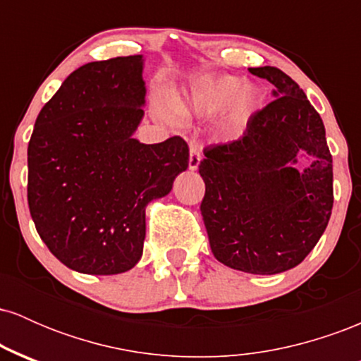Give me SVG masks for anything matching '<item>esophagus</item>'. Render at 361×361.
<instances>
[{
	"label": "esophagus",
	"instance_id": "esophagus-1",
	"mask_svg": "<svg viewBox=\"0 0 361 361\" xmlns=\"http://www.w3.org/2000/svg\"><path fill=\"white\" fill-rule=\"evenodd\" d=\"M200 161H202V149L198 144H192V146H190V159H188L190 171H195V169L198 168V164H200Z\"/></svg>",
	"mask_w": 361,
	"mask_h": 361
}]
</instances>
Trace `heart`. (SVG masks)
<instances>
[{
  "mask_svg": "<svg viewBox=\"0 0 361 361\" xmlns=\"http://www.w3.org/2000/svg\"><path fill=\"white\" fill-rule=\"evenodd\" d=\"M176 115L185 118H212L226 132H241L261 106V90L233 74L198 78L171 100Z\"/></svg>",
  "mask_w": 361,
  "mask_h": 361,
  "instance_id": "1",
  "label": "heart"
}]
</instances>
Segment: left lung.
<instances>
[{
    "label": "left lung",
    "instance_id": "obj_1",
    "mask_svg": "<svg viewBox=\"0 0 361 361\" xmlns=\"http://www.w3.org/2000/svg\"><path fill=\"white\" fill-rule=\"evenodd\" d=\"M250 73L275 86L273 102L241 139L205 149L200 210L221 263L275 275L302 263L324 234L334 200L333 157L321 115L300 86L271 66Z\"/></svg>",
    "mask_w": 361,
    "mask_h": 361
}]
</instances>
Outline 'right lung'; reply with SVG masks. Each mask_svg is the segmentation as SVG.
<instances>
[{"instance_id": "right-lung-1", "label": "right lung", "mask_w": 361, "mask_h": 361, "mask_svg": "<svg viewBox=\"0 0 361 361\" xmlns=\"http://www.w3.org/2000/svg\"><path fill=\"white\" fill-rule=\"evenodd\" d=\"M144 57L90 62L44 105L28 142V207L40 239L86 275L139 263L146 207L188 168L181 137L134 139L144 118Z\"/></svg>"}]
</instances>
